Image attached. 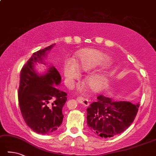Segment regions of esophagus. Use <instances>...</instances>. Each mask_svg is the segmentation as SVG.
I'll use <instances>...</instances> for the list:
<instances>
[{
    "label": "esophagus",
    "mask_w": 156,
    "mask_h": 156,
    "mask_svg": "<svg viewBox=\"0 0 156 156\" xmlns=\"http://www.w3.org/2000/svg\"><path fill=\"white\" fill-rule=\"evenodd\" d=\"M77 101H78V102H79V103H81V105H84L85 107H87V106H89V105H90L89 101H88L87 99L83 98V97L78 96L77 98Z\"/></svg>",
    "instance_id": "obj_1"
}]
</instances>
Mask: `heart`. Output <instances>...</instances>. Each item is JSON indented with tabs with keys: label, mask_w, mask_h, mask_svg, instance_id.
Instances as JSON below:
<instances>
[{
	"label": "heart",
	"mask_w": 156,
	"mask_h": 156,
	"mask_svg": "<svg viewBox=\"0 0 156 156\" xmlns=\"http://www.w3.org/2000/svg\"><path fill=\"white\" fill-rule=\"evenodd\" d=\"M111 58L105 53L96 49H85L79 54L77 67L72 60L66 61L64 73L66 77L72 80L78 77L77 69L80 71L88 72L98 67L105 66L111 62ZM108 83L107 73L101 72L91 75L86 79V83L91 90L95 92L102 90Z\"/></svg>",
	"instance_id": "1"
}]
</instances>
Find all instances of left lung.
<instances>
[{"instance_id":"8db88e82","label":"left lung","mask_w":156,"mask_h":156,"mask_svg":"<svg viewBox=\"0 0 156 156\" xmlns=\"http://www.w3.org/2000/svg\"><path fill=\"white\" fill-rule=\"evenodd\" d=\"M87 108V123L94 133L109 138L123 133L136 117L139 104L128 101H114L103 95L97 97Z\"/></svg>"}]
</instances>
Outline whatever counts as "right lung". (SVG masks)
<instances>
[{"label": "right lung", "mask_w": 156, "mask_h": 156, "mask_svg": "<svg viewBox=\"0 0 156 156\" xmlns=\"http://www.w3.org/2000/svg\"><path fill=\"white\" fill-rule=\"evenodd\" d=\"M54 45L34 52L20 73V111L26 124L41 134H48L59 128L64 117L62 107L67 101L66 93L55 87L60 83L61 76L54 66H49L42 75L34 69L37 62L45 64L43 58Z\"/></svg>", "instance_id": "add662e5"}]
</instances>
